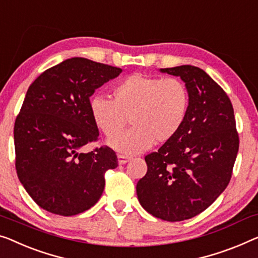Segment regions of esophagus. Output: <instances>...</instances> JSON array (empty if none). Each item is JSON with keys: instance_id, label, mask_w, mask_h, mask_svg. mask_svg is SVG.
<instances>
[{"instance_id": "1", "label": "esophagus", "mask_w": 258, "mask_h": 258, "mask_svg": "<svg viewBox=\"0 0 258 258\" xmlns=\"http://www.w3.org/2000/svg\"><path fill=\"white\" fill-rule=\"evenodd\" d=\"M130 160H131L130 156L121 155V154H119V155H118V162H119V164H125L126 162H128Z\"/></svg>"}]
</instances>
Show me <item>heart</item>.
I'll return each instance as SVG.
<instances>
[{
  "label": "heart",
  "mask_w": 258,
  "mask_h": 258,
  "mask_svg": "<svg viewBox=\"0 0 258 258\" xmlns=\"http://www.w3.org/2000/svg\"><path fill=\"white\" fill-rule=\"evenodd\" d=\"M113 99L95 96L90 113L106 138L117 136L127 125L134 127L111 140L118 152L137 154L154 144H166L180 132L189 116L190 91L177 78L133 74L113 88Z\"/></svg>",
  "instance_id": "1"
}]
</instances>
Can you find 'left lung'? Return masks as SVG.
I'll use <instances>...</instances> for the list:
<instances>
[{"instance_id":"left-lung-1","label":"left lung","mask_w":258,"mask_h":258,"mask_svg":"<svg viewBox=\"0 0 258 258\" xmlns=\"http://www.w3.org/2000/svg\"><path fill=\"white\" fill-rule=\"evenodd\" d=\"M161 72L185 82L190 111L177 136L146 155L147 174L137 195L148 213L174 222L202 213L224 192L240 140L232 102L203 69L184 64Z\"/></svg>"}]
</instances>
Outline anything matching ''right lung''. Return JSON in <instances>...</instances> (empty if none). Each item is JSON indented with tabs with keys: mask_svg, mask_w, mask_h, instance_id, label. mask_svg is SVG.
I'll use <instances>...</instances> for the list:
<instances>
[{
	"mask_svg": "<svg viewBox=\"0 0 258 258\" xmlns=\"http://www.w3.org/2000/svg\"><path fill=\"white\" fill-rule=\"evenodd\" d=\"M121 69L72 57L33 81L15 121L17 176L30 197L48 212L69 217L89 210L104 190V175L118 166L107 146L81 153L98 140L90 96Z\"/></svg>",
	"mask_w": 258,
	"mask_h": 258,
	"instance_id": "right-lung-1",
	"label": "right lung"
}]
</instances>
